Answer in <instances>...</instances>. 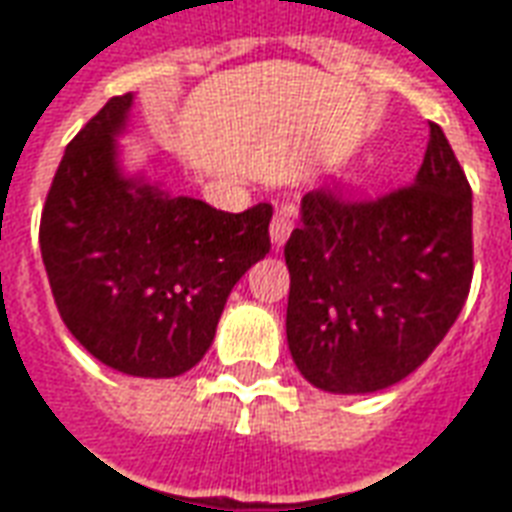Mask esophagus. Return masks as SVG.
I'll list each match as a JSON object with an SVG mask.
<instances>
[{"mask_svg": "<svg viewBox=\"0 0 512 512\" xmlns=\"http://www.w3.org/2000/svg\"><path fill=\"white\" fill-rule=\"evenodd\" d=\"M292 229H294L292 210H289V207H281V210L272 215V223H270V240L275 251H281V245L289 240Z\"/></svg>", "mask_w": 512, "mask_h": 512, "instance_id": "34e87169", "label": "esophagus"}]
</instances>
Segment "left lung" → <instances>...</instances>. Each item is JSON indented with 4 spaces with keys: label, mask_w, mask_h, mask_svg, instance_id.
I'll return each instance as SVG.
<instances>
[{
    "label": "left lung",
    "mask_w": 512,
    "mask_h": 512,
    "mask_svg": "<svg viewBox=\"0 0 512 512\" xmlns=\"http://www.w3.org/2000/svg\"><path fill=\"white\" fill-rule=\"evenodd\" d=\"M283 256L286 341L313 387L363 395L417 371L472 283V188L442 128L431 122L406 188L376 201L305 193Z\"/></svg>",
    "instance_id": "1"
}]
</instances>
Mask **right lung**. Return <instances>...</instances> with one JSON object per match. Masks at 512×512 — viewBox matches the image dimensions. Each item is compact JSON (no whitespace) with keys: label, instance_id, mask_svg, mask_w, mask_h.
<instances>
[{"label":"right lung","instance_id":"1","mask_svg":"<svg viewBox=\"0 0 512 512\" xmlns=\"http://www.w3.org/2000/svg\"><path fill=\"white\" fill-rule=\"evenodd\" d=\"M133 95L111 98L67 144L40 253L59 316L119 374L171 379L215 338L234 283L270 253V204L223 212L125 174L117 138Z\"/></svg>","mask_w":512,"mask_h":512}]
</instances>
